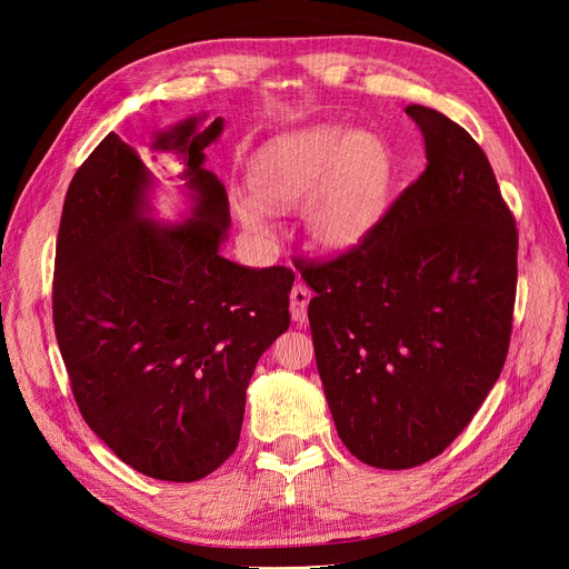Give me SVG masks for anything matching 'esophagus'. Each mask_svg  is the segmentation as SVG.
Instances as JSON below:
<instances>
[{
    "label": "esophagus",
    "instance_id": "obj_1",
    "mask_svg": "<svg viewBox=\"0 0 569 569\" xmlns=\"http://www.w3.org/2000/svg\"><path fill=\"white\" fill-rule=\"evenodd\" d=\"M289 301H291V320L303 325L306 318H308V301H311V291H308L301 282L295 284V289H291L289 295Z\"/></svg>",
    "mask_w": 569,
    "mask_h": 569
}]
</instances>
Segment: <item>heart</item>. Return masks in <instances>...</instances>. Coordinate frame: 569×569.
<instances>
[{
  "label": "heart",
  "mask_w": 569,
  "mask_h": 569,
  "mask_svg": "<svg viewBox=\"0 0 569 569\" xmlns=\"http://www.w3.org/2000/svg\"><path fill=\"white\" fill-rule=\"evenodd\" d=\"M249 192L230 189V209L253 244L274 239V213L301 206L308 244L349 253L385 216L391 163L382 140L366 130L313 126L274 137L253 153Z\"/></svg>",
  "instance_id": "heart-1"
}]
</instances>
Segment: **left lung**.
<instances>
[{"label": "left lung", "instance_id": "obj_1", "mask_svg": "<svg viewBox=\"0 0 569 569\" xmlns=\"http://www.w3.org/2000/svg\"><path fill=\"white\" fill-rule=\"evenodd\" d=\"M425 173L358 249L301 266L316 363L343 446L372 468L439 456L503 370L518 230L487 153L451 118L408 104Z\"/></svg>", "mask_w": 569, "mask_h": 569}]
</instances>
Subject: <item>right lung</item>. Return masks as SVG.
Listing matches in <instances>:
<instances>
[{"label": "right lung", "mask_w": 569, "mask_h": 569, "mask_svg": "<svg viewBox=\"0 0 569 569\" xmlns=\"http://www.w3.org/2000/svg\"><path fill=\"white\" fill-rule=\"evenodd\" d=\"M189 116L151 137L178 161L182 220H159V180L116 132L66 192L54 330L84 422L132 470L197 481L237 449L258 358L289 327L295 272L220 256L230 209L206 170L226 120Z\"/></svg>", "instance_id": "add662e5"}]
</instances>
